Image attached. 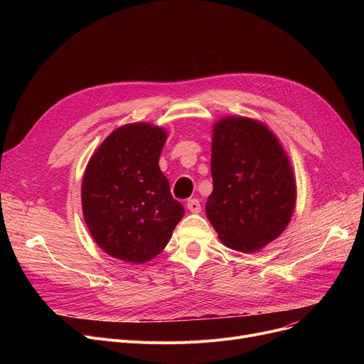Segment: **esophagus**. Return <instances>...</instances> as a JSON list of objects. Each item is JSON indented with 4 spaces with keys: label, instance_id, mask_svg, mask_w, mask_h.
<instances>
[{
    "label": "esophagus",
    "instance_id": "1",
    "mask_svg": "<svg viewBox=\"0 0 364 364\" xmlns=\"http://www.w3.org/2000/svg\"><path fill=\"white\" fill-rule=\"evenodd\" d=\"M187 209L190 213H195V214H198V213H200V209H202V205H200V202H199V199H188L187 200Z\"/></svg>",
    "mask_w": 364,
    "mask_h": 364
}]
</instances>
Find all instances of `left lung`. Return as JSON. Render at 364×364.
Listing matches in <instances>:
<instances>
[{
  "label": "left lung",
  "instance_id": "8db88e82",
  "mask_svg": "<svg viewBox=\"0 0 364 364\" xmlns=\"http://www.w3.org/2000/svg\"><path fill=\"white\" fill-rule=\"evenodd\" d=\"M211 174L205 211L225 246L255 252L284 230L295 208V178L265 125L230 117L215 124Z\"/></svg>",
  "mask_w": 364,
  "mask_h": 364
}]
</instances>
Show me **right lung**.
I'll list each match as a JSON object with an SVG mask.
<instances>
[{"mask_svg": "<svg viewBox=\"0 0 364 364\" xmlns=\"http://www.w3.org/2000/svg\"><path fill=\"white\" fill-rule=\"evenodd\" d=\"M165 140L158 127L124 125L87 165L84 218L95 243L114 258L137 264L155 258L184 215L159 168Z\"/></svg>", "mask_w": 364, "mask_h": 364, "instance_id": "1", "label": "right lung"}]
</instances>
